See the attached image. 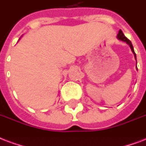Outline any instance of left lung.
Masks as SVG:
<instances>
[{
  "instance_id": "1",
  "label": "left lung",
  "mask_w": 146,
  "mask_h": 146,
  "mask_svg": "<svg viewBox=\"0 0 146 146\" xmlns=\"http://www.w3.org/2000/svg\"><path fill=\"white\" fill-rule=\"evenodd\" d=\"M116 37H117L118 40H120L125 42V43H127L128 45L129 46V47L131 48V50H132V52L133 53V54H134V56H135V60H136V55H135V51H134V49H133V46H132V43H131V41H130L129 39H127L126 37H125V35L123 34V33H122V31H121V30H119V33H118L117 36H116ZM136 64H137V61H136ZM136 70H138L137 66H136Z\"/></svg>"
}]
</instances>
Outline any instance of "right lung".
Instances as JSON below:
<instances>
[{"label": "right lung", "instance_id": "add662e5", "mask_svg": "<svg viewBox=\"0 0 146 146\" xmlns=\"http://www.w3.org/2000/svg\"><path fill=\"white\" fill-rule=\"evenodd\" d=\"M20 39H21V38H20ZM20 39H19V40H20Z\"/></svg>", "mask_w": 146, "mask_h": 146}]
</instances>
